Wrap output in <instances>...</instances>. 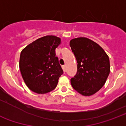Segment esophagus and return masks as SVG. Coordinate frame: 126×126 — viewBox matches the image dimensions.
Returning <instances> with one entry per match:
<instances>
[{"label": "esophagus", "mask_w": 126, "mask_h": 126, "mask_svg": "<svg viewBox=\"0 0 126 126\" xmlns=\"http://www.w3.org/2000/svg\"><path fill=\"white\" fill-rule=\"evenodd\" d=\"M62 68H63V72H64V73H65V71H66V66L65 65H63V66H62Z\"/></svg>", "instance_id": "esophagus-1"}]
</instances>
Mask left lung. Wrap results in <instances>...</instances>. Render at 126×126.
<instances>
[{"mask_svg": "<svg viewBox=\"0 0 126 126\" xmlns=\"http://www.w3.org/2000/svg\"><path fill=\"white\" fill-rule=\"evenodd\" d=\"M69 45L78 63L71 86L83 96L94 94L104 86L110 73L108 55L97 43L87 38L72 39Z\"/></svg>", "mask_w": 126, "mask_h": 126, "instance_id": "left-lung-1", "label": "left lung"}]
</instances>
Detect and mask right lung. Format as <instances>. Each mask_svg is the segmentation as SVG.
I'll use <instances>...</instances> for the list:
<instances>
[{
  "instance_id": "add662e5",
  "label": "right lung",
  "mask_w": 126,
  "mask_h": 126,
  "mask_svg": "<svg viewBox=\"0 0 126 126\" xmlns=\"http://www.w3.org/2000/svg\"><path fill=\"white\" fill-rule=\"evenodd\" d=\"M61 38L46 36L28 44L21 52L19 69L27 86L34 93L45 94L54 90L63 71L55 55Z\"/></svg>"
}]
</instances>
